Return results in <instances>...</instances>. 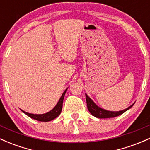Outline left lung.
I'll return each mask as SVG.
<instances>
[{
  "label": "left lung",
  "instance_id": "1",
  "mask_svg": "<svg viewBox=\"0 0 150 150\" xmlns=\"http://www.w3.org/2000/svg\"><path fill=\"white\" fill-rule=\"evenodd\" d=\"M85 97H86V102H87V106H88V109L90 113L93 115V116L96 117L98 118H111V117H115L117 116H119L122 114L126 112L127 110H129V108H131L133 106L131 105L130 107L127 108V109L122 110V111H118V112H112V111H108V110H105L102 109V108H99L98 106H97L94 103V102L90 99V98L87 95V94H85Z\"/></svg>",
  "mask_w": 150,
  "mask_h": 150
}]
</instances>
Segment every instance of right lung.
<instances>
[{"label":"right lung","mask_w":150,"mask_h":150,"mask_svg":"<svg viewBox=\"0 0 150 150\" xmlns=\"http://www.w3.org/2000/svg\"><path fill=\"white\" fill-rule=\"evenodd\" d=\"M66 90H65L63 94L62 95L61 98L59 100L58 103H57L56 106L53 108L52 110H50L48 112L45 113V114L42 115H34V114H30V113L26 112L23 111V112H24L25 114L27 115L28 116H29L30 117L33 118V119L35 120L40 121V122H49L54 120L55 118H56L61 113L62 108V103H63L64 97H65V93H66Z\"/></svg>","instance_id":"obj_1"}]
</instances>
